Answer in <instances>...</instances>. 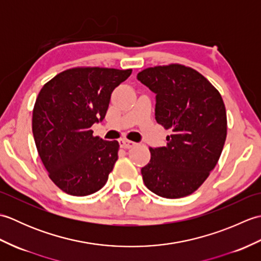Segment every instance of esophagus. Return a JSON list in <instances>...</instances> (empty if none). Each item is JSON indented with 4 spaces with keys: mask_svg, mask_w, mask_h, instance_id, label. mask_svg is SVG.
Segmentation results:
<instances>
[{
    "mask_svg": "<svg viewBox=\"0 0 261 261\" xmlns=\"http://www.w3.org/2000/svg\"><path fill=\"white\" fill-rule=\"evenodd\" d=\"M119 143H120V147L121 148H124V149L132 148V147L136 145V142L130 141V140H127V139H121V140H119Z\"/></svg>",
    "mask_w": 261,
    "mask_h": 261,
    "instance_id": "1",
    "label": "esophagus"
}]
</instances>
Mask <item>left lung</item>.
Segmentation results:
<instances>
[{"label": "left lung", "instance_id": "8db88e82", "mask_svg": "<svg viewBox=\"0 0 261 261\" xmlns=\"http://www.w3.org/2000/svg\"><path fill=\"white\" fill-rule=\"evenodd\" d=\"M156 94V120L167 145L149 148L141 168L145 185L166 198L191 195L206 180L226 139V111L220 92L197 70L180 64L154 66L137 75Z\"/></svg>", "mask_w": 261, "mask_h": 261}]
</instances>
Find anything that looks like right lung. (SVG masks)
I'll return each instance as SVG.
<instances>
[{
    "instance_id": "obj_1",
    "label": "right lung",
    "mask_w": 261,
    "mask_h": 261,
    "mask_svg": "<svg viewBox=\"0 0 261 261\" xmlns=\"http://www.w3.org/2000/svg\"><path fill=\"white\" fill-rule=\"evenodd\" d=\"M132 69L75 67L47 82L32 111V134L48 176L63 192L86 196L107 184L119 142L93 136L113 90Z\"/></svg>"
}]
</instances>
